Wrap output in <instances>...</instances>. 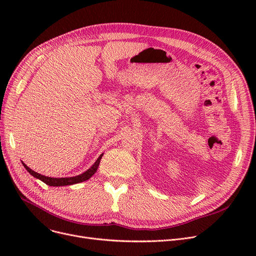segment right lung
I'll return each instance as SVG.
<instances>
[{
  "label": "right lung",
  "mask_w": 256,
  "mask_h": 256,
  "mask_svg": "<svg viewBox=\"0 0 256 256\" xmlns=\"http://www.w3.org/2000/svg\"><path fill=\"white\" fill-rule=\"evenodd\" d=\"M102 156V154H100L98 156V158L96 160V163H94L87 171H85L82 174H80V176H72V178H48V176H42V174H39V173L33 171L32 169H30L24 162H22V163L24 167L26 169V171H28L31 174V176H33L34 178L40 180L42 182H44V184H46L48 186H70V184H78V182H85V180H89L93 176V174L96 172V170L98 168V165L100 163Z\"/></svg>",
  "instance_id": "right-lung-1"
}]
</instances>
